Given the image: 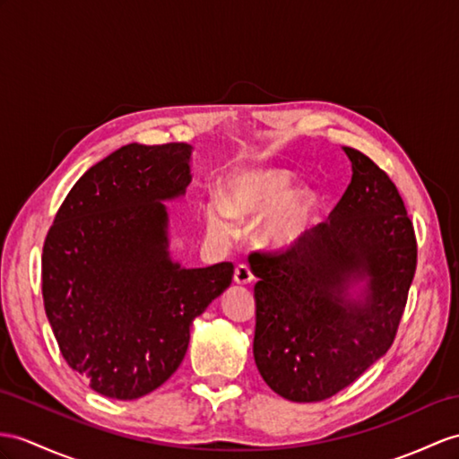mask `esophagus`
Masks as SVG:
<instances>
[{
    "label": "esophagus",
    "mask_w": 459,
    "mask_h": 459,
    "mask_svg": "<svg viewBox=\"0 0 459 459\" xmlns=\"http://www.w3.org/2000/svg\"><path fill=\"white\" fill-rule=\"evenodd\" d=\"M253 281V273L247 264H238L236 273H233V282L239 286H247Z\"/></svg>",
    "instance_id": "obj_1"
}]
</instances>
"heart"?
Here are the masks:
<instances>
[{
	"label": "heart",
	"instance_id": "b5f03b06",
	"mask_svg": "<svg viewBox=\"0 0 459 459\" xmlns=\"http://www.w3.org/2000/svg\"><path fill=\"white\" fill-rule=\"evenodd\" d=\"M319 214L314 188L292 191V173L281 167L233 173L221 185V203L204 206V221L212 236L230 239L236 221H261L256 241L268 251L296 249L307 238Z\"/></svg>",
	"mask_w": 459,
	"mask_h": 459
}]
</instances>
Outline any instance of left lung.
<instances>
[{
  "label": "left lung",
  "instance_id": "obj_1",
  "mask_svg": "<svg viewBox=\"0 0 459 459\" xmlns=\"http://www.w3.org/2000/svg\"><path fill=\"white\" fill-rule=\"evenodd\" d=\"M352 178L331 220L282 255L251 253L256 370L274 394L314 403L389 351L417 268L403 198L379 167L342 148Z\"/></svg>",
  "mask_w": 459,
  "mask_h": 459
}]
</instances>
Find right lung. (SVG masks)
<instances>
[{"label":"right lung","mask_w":459,"mask_h":459,"mask_svg":"<svg viewBox=\"0 0 459 459\" xmlns=\"http://www.w3.org/2000/svg\"><path fill=\"white\" fill-rule=\"evenodd\" d=\"M193 145L128 143L65 196L42 249V298L62 356L110 399H138L181 366L193 321L233 264L186 268L163 203L191 185Z\"/></svg>","instance_id":"add662e5"}]
</instances>
